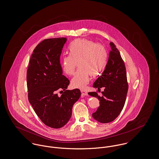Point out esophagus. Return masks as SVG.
I'll use <instances>...</instances> for the list:
<instances>
[{
  "instance_id": "1",
  "label": "esophagus",
  "mask_w": 159,
  "mask_h": 159,
  "mask_svg": "<svg viewBox=\"0 0 159 159\" xmlns=\"http://www.w3.org/2000/svg\"><path fill=\"white\" fill-rule=\"evenodd\" d=\"M81 93H82V94L84 95V96H87L88 95V93L87 91L84 90V89H81Z\"/></svg>"
}]
</instances>
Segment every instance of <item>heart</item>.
<instances>
[{
  "mask_svg": "<svg viewBox=\"0 0 159 159\" xmlns=\"http://www.w3.org/2000/svg\"><path fill=\"white\" fill-rule=\"evenodd\" d=\"M69 50L70 55L62 59V69L65 74L71 75L74 73L77 63H79L81 69L71 80V85L75 88H85L89 80V73L93 76L96 75L106 67V49L91 41L77 39L70 44Z\"/></svg>",
  "mask_w": 159,
  "mask_h": 159,
  "instance_id": "obj_1",
  "label": "heart"
}]
</instances>
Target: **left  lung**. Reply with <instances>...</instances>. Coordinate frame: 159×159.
<instances>
[{
  "mask_svg": "<svg viewBox=\"0 0 159 159\" xmlns=\"http://www.w3.org/2000/svg\"><path fill=\"white\" fill-rule=\"evenodd\" d=\"M111 51L108 62L102 74L93 84L94 88H104L102 96L97 92H89L88 94L97 98L100 106L92 116L101 123H108L115 120L123 108L128 91L127 74L123 60L116 46L110 43Z\"/></svg>",
  "mask_w": 159,
  "mask_h": 159,
  "instance_id": "8db88e82",
  "label": "left lung"
}]
</instances>
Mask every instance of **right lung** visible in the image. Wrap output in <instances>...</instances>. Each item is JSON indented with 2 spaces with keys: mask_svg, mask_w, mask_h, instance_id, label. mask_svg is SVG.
I'll return each instance as SVG.
<instances>
[{
  "mask_svg": "<svg viewBox=\"0 0 159 159\" xmlns=\"http://www.w3.org/2000/svg\"><path fill=\"white\" fill-rule=\"evenodd\" d=\"M67 39H46L39 43L30 57L27 71L29 102L45 125L58 129L68 122L74 104L79 99V89H66L70 80L63 75L60 62ZM62 92L61 96L57 93Z\"/></svg>",
  "mask_w": 159,
  "mask_h": 159,
  "instance_id": "right-lung-1",
  "label": "right lung"
}]
</instances>
